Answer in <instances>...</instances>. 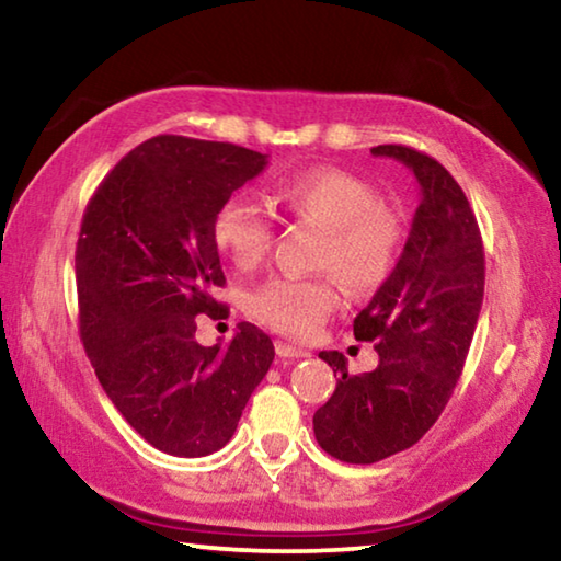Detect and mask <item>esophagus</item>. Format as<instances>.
<instances>
[{"mask_svg": "<svg viewBox=\"0 0 561 561\" xmlns=\"http://www.w3.org/2000/svg\"><path fill=\"white\" fill-rule=\"evenodd\" d=\"M274 348H277V354L282 358H307V356H311L307 348L291 346V344H287V341H277V344H274Z\"/></svg>", "mask_w": 561, "mask_h": 561, "instance_id": "1", "label": "esophagus"}]
</instances>
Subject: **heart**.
I'll use <instances>...</instances> for the list:
<instances>
[{
	"label": "heart",
	"mask_w": 561,
	"mask_h": 561,
	"mask_svg": "<svg viewBox=\"0 0 561 561\" xmlns=\"http://www.w3.org/2000/svg\"><path fill=\"white\" fill-rule=\"evenodd\" d=\"M272 197L299 222L324 232L317 264L334 272L351 294L366 297L391 277L403 250V220L364 178L339 168H311L279 180ZM213 242L227 262L250 272L270 257L274 225L262 207L232 195L213 217ZM336 277L279 274L250 291L247 309L284 336L309 339L336 309Z\"/></svg>",
	"instance_id": "b5f03b06"
}]
</instances>
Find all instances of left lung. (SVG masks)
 <instances>
[{
    "mask_svg": "<svg viewBox=\"0 0 561 561\" xmlns=\"http://www.w3.org/2000/svg\"><path fill=\"white\" fill-rule=\"evenodd\" d=\"M421 185V205L401 260L354 319L356 341H374L378 366L351 376L339 351L319 358L339 374L314 413V435L331 458L371 465L411 448L438 421L462 374L485 291V252L474 213L438 160L408 146H376Z\"/></svg>",
    "mask_w": 561,
    "mask_h": 561,
    "instance_id": "8db88e82",
    "label": "left lung"
}]
</instances>
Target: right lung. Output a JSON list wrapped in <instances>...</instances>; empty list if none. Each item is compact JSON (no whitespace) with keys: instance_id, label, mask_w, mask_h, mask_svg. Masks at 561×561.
<instances>
[{"instance_id":"add662e5","label":"right lung","mask_w":561,"mask_h":561,"mask_svg":"<svg viewBox=\"0 0 561 561\" xmlns=\"http://www.w3.org/2000/svg\"><path fill=\"white\" fill-rule=\"evenodd\" d=\"M267 156L158 136L103 178L76 242L83 348L103 391L153 448L203 458L230 443L274 360L272 339L237 324L227 346H201L195 317H222L213 217Z\"/></svg>"}]
</instances>
